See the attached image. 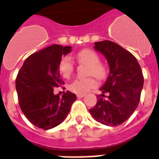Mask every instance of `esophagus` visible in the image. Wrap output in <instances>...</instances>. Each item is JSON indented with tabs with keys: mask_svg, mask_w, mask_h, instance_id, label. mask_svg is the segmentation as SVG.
Instances as JSON below:
<instances>
[{
	"mask_svg": "<svg viewBox=\"0 0 159 159\" xmlns=\"http://www.w3.org/2000/svg\"><path fill=\"white\" fill-rule=\"evenodd\" d=\"M84 96H85V94H77V98H83Z\"/></svg>",
	"mask_w": 159,
	"mask_h": 159,
	"instance_id": "obj_1",
	"label": "esophagus"
}]
</instances>
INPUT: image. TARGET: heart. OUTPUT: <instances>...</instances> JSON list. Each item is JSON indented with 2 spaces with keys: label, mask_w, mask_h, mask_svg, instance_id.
Segmentation results:
<instances>
[{
  "label": "heart",
  "mask_w": 159,
  "mask_h": 159,
  "mask_svg": "<svg viewBox=\"0 0 159 159\" xmlns=\"http://www.w3.org/2000/svg\"><path fill=\"white\" fill-rule=\"evenodd\" d=\"M75 58L79 64L87 65L86 69V75H92L97 79H102L105 76V68L99 62V57L94 50L85 48L76 54ZM75 69L74 63L68 56H65L59 62V70L61 75L65 78H69L73 75ZM92 76L86 78L76 79L69 85V89L72 92L77 94H82L89 91L96 86V81Z\"/></svg>",
  "instance_id": "b5f03b06"
}]
</instances>
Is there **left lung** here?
I'll return each mask as SVG.
<instances>
[{
    "label": "left lung",
    "instance_id": "8db88e82",
    "mask_svg": "<svg viewBox=\"0 0 159 159\" xmlns=\"http://www.w3.org/2000/svg\"><path fill=\"white\" fill-rule=\"evenodd\" d=\"M94 49L104 55L110 71L100 88L102 94H98L97 103L89 111L102 125H120L130 117L140 102L144 83L141 66L131 52L112 41L95 42Z\"/></svg>",
    "mask_w": 159,
    "mask_h": 159
}]
</instances>
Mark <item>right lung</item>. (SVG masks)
<instances>
[{
	"label": "right lung",
	"instance_id": "add662e5",
	"mask_svg": "<svg viewBox=\"0 0 159 159\" xmlns=\"http://www.w3.org/2000/svg\"><path fill=\"white\" fill-rule=\"evenodd\" d=\"M72 47L53 44L33 53L24 61L16 77L18 104L28 120L39 129H50L60 125L69 114L77 98L67 91L60 97L53 87L63 86L59 62Z\"/></svg>",
	"mask_w": 159,
	"mask_h": 159
}]
</instances>
